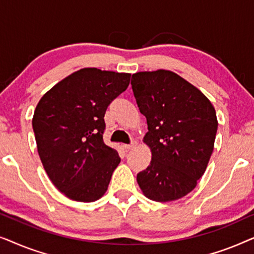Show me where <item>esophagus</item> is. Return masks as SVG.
<instances>
[{"label": "esophagus", "mask_w": 254, "mask_h": 254, "mask_svg": "<svg viewBox=\"0 0 254 254\" xmlns=\"http://www.w3.org/2000/svg\"><path fill=\"white\" fill-rule=\"evenodd\" d=\"M136 144H137V142L136 141H133L130 144H124L123 148L125 149V150H130V149H133Z\"/></svg>", "instance_id": "obj_1"}]
</instances>
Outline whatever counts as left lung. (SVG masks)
<instances>
[{"instance_id": "obj_1", "label": "left lung", "mask_w": 254, "mask_h": 254, "mask_svg": "<svg viewBox=\"0 0 254 254\" xmlns=\"http://www.w3.org/2000/svg\"><path fill=\"white\" fill-rule=\"evenodd\" d=\"M140 112L147 118L144 143L150 165L137 173L148 199L175 201L194 190L214 150L217 119L209 99L179 75L169 70L131 76Z\"/></svg>"}]
</instances>
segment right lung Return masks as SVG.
<instances>
[{
    "instance_id": "add662e5",
    "label": "right lung",
    "mask_w": 254,
    "mask_h": 254,
    "mask_svg": "<svg viewBox=\"0 0 254 254\" xmlns=\"http://www.w3.org/2000/svg\"><path fill=\"white\" fill-rule=\"evenodd\" d=\"M129 79L126 72L83 68L38 103L32 120L38 154L52 183L69 199L92 202L106 192L120 157L104 143V116Z\"/></svg>"
}]
</instances>
